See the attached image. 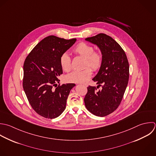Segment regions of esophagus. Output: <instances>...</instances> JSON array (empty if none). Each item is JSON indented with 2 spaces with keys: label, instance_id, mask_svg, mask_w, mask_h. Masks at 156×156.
I'll list each match as a JSON object with an SVG mask.
<instances>
[{
  "label": "esophagus",
  "instance_id": "esophagus-1",
  "mask_svg": "<svg viewBox=\"0 0 156 156\" xmlns=\"http://www.w3.org/2000/svg\"><path fill=\"white\" fill-rule=\"evenodd\" d=\"M83 86H84L85 87H87V86H88V85H87V84H83Z\"/></svg>",
  "mask_w": 156,
  "mask_h": 156
}]
</instances>
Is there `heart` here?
Wrapping results in <instances>:
<instances>
[{
	"mask_svg": "<svg viewBox=\"0 0 156 156\" xmlns=\"http://www.w3.org/2000/svg\"><path fill=\"white\" fill-rule=\"evenodd\" d=\"M73 51L85 58L84 66L90 67L93 70H98L103 63V56L99 51H94L93 46L85 43H79L73 49ZM60 63L62 69L65 71L70 70L71 67V58L67 53H63L60 58ZM92 70L89 67H86L83 70H74L68 74L66 80L69 82L83 83L87 81L92 76Z\"/></svg>",
	"mask_w": 156,
	"mask_h": 156,
	"instance_id": "1",
	"label": "heart"
}]
</instances>
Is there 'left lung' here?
<instances>
[{"label": "left lung", "mask_w": 156, "mask_h": 156, "mask_svg": "<svg viewBox=\"0 0 156 156\" xmlns=\"http://www.w3.org/2000/svg\"><path fill=\"white\" fill-rule=\"evenodd\" d=\"M97 45L103 56V63L92 79L98 84L87 87L84 101L87 109L98 117L106 116L119 106L128 86L129 66L121 46L111 36L100 33L85 39Z\"/></svg>", "instance_id": "1"}]
</instances>
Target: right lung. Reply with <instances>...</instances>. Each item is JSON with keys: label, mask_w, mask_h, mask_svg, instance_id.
I'll use <instances>...</instances> for the list:
<instances>
[{"label": "right lung", "mask_w": 156, "mask_h": 156, "mask_svg": "<svg viewBox=\"0 0 156 156\" xmlns=\"http://www.w3.org/2000/svg\"><path fill=\"white\" fill-rule=\"evenodd\" d=\"M76 41L47 36L33 48L24 61V92L34 111L44 118L55 119L63 112L69 93L75 86L68 83L53 89L62 73L60 58Z\"/></svg>", "instance_id": "right-lung-1"}]
</instances>
